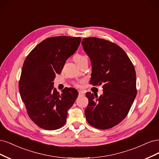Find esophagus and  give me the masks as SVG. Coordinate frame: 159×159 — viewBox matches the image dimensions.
Instances as JSON below:
<instances>
[{"instance_id": "esophagus-1", "label": "esophagus", "mask_w": 159, "mask_h": 159, "mask_svg": "<svg viewBox=\"0 0 159 159\" xmlns=\"http://www.w3.org/2000/svg\"><path fill=\"white\" fill-rule=\"evenodd\" d=\"M79 96H84V93L82 90H79Z\"/></svg>"}]
</instances>
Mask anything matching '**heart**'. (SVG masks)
Returning a JSON list of instances; mask_svg holds the SVG:
<instances>
[{"mask_svg":"<svg viewBox=\"0 0 159 159\" xmlns=\"http://www.w3.org/2000/svg\"><path fill=\"white\" fill-rule=\"evenodd\" d=\"M74 59H75L76 63H79V62H80V61L86 60L87 59H86V57H85V56H84V55H80V54H76V55H75ZM75 85L77 86H79L78 84H76Z\"/></svg>","mask_w":159,"mask_h":159,"instance_id":"heart-1","label":"heart"}]
</instances>
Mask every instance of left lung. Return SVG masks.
<instances>
[{
  "instance_id": "8db88e82",
  "label": "left lung",
  "mask_w": 159,
  "mask_h": 159,
  "mask_svg": "<svg viewBox=\"0 0 159 159\" xmlns=\"http://www.w3.org/2000/svg\"><path fill=\"white\" fill-rule=\"evenodd\" d=\"M82 45L91 61L90 84H104L100 96L86 93V121L98 129H110L125 118L136 97L135 68L124 51L109 41L84 38Z\"/></svg>"
}]
</instances>
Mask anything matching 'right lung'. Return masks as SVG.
Here are the masks:
<instances>
[{"mask_svg":"<svg viewBox=\"0 0 159 159\" xmlns=\"http://www.w3.org/2000/svg\"><path fill=\"white\" fill-rule=\"evenodd\" d=\"M80 38L56 36L44 39L25 58L19 81V91L29 117L47 130H55L66 121L67 111L78 96L73 88L61 94L53 87L66 61L77 50Z\"/></svg>","mask_w":159,"mask_h":159,"instance_id":"add662e5","label":"right lung"}]
</instances>
